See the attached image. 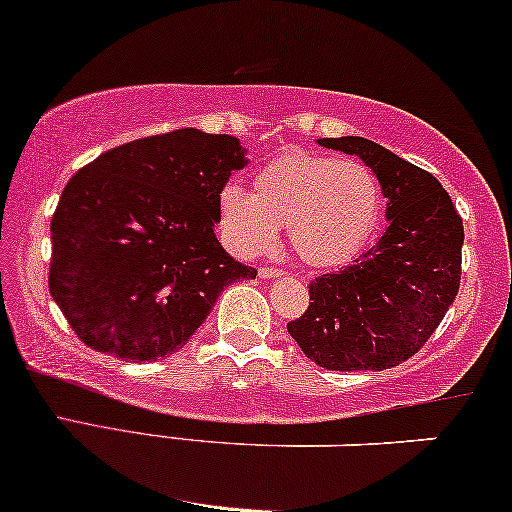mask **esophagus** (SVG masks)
<instances>
[{
    "instance_id": "esophagus-1",
    "label": "esophagus",
    "mask_w": 512,
    "mask_h": 512,
    "mask_svg": "<svg viewBox=\"0 0 512 512\" xmlns=\"http://www.w3.org/2000/svg\"><path fill=\"white\" fill-rule=\"evenodd\" d=\"M284 272L282 270H277V268H261L258 270V277H261V280H277V277H282Z\"/></svg>"
}]
</instances>
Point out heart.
<instances>
[{"label":"heart","mask_w":512,"mask_h":512,"mask_svg":"<svg viewBox=\"0 0 512 512\" xmlns=\"http://www.w3.org/2000/svg\"><path fill=\"white\" fill-rule=\"evenodd\" d=\"M378 211L381 192L364 164L303 150L265 164L251 192L240 185L218 192V221L232 251L261 256L287 225L294 254L313 268H334L360 254Z\"/></svg>","instance_id":"obj_1"}]
</instances>
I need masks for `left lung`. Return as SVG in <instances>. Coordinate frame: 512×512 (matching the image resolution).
Listing matches in <instances>:
<instances>
[{"instance_id": "left-lung-1", "label": "left lung", "mask_w": 512, "mask_h": 512, "mask_svg": "<svg viewBox=\"0 0 512 512\" xmlns=\"http://www.w3.org/2000/svg\"><path fill=\"white\" fill-rule=\"evenodd\" d=\"M374 171L388 228L348 268L310 282L308 310L287 329L331 371H383L423 348L459 294L463 223L440 181L360 136L317 138Z\"/></svg>"}]
</instances>
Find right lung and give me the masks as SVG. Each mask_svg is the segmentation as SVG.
I'll use <instances>...</instances> for the list:
<instances>
[{"instance_id": "add662e5", "label": "right lung", "mask_w": 512, "mask_h": 512, "mask_svg": "<svg viewBox=\"0 0 512 512\" xmlns=\"http://www.w3.org/2000/svg\"><path fill=\"white\" fill-rule=\"evenodd\" d=\"M247 162L235 136L178 129L103 152L70 178L51 218L49 291L89 348L162 360L225 287L254 280L214 232L218 192Z\"/></svg>"}]
</instances>
